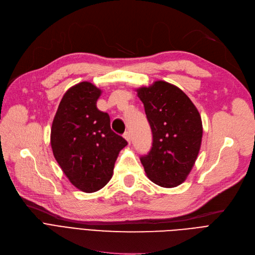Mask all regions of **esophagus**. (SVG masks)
<instances>
[{
    "instance_id": "34e87169",
    "label": "esophagus",
    "mask_w": 255,
    "mask_h": 255,
    "mask_svg": "<svg viewBox=\"0 0 255 255\" xmlns=\"http://www.w3.org/2000/svg\"><path fill=\"white\" fill-rule=\"evenodd\" d=\"M124 137L128 140V143H130V134H129V131H126L125 134H124Z\"/></svg>"
}]
</instances>
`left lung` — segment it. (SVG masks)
I'll return each mask as SVG.
<instances>
[{
    "label": "left lung",
    "mask_w": 255,
    "mask_h": 255,
    "mask_svg": "<svg viewBox=\"0 0 255 255\" xmlns=\"http://www.w3.org/2000/svg\"><path fill=\"white\" fill-rule=\"evenodd\" d=\"M149 123L152 142L140 156L148 178L165 188L180 185L198 155L202 124L199 112L179 88L164 81L138 89Z\"/></svg>",
    "instance_id": "left-lung-1"
}]
</instances>
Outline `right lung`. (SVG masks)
<instances>
[{
  "label": "right lung",
  "mask_w": 255,
  "mask_h": 255,
  "mask_svg": "<svg viewBox=\"0 0 255 255\" xmlns=\"http://www.w3.org/2000/svg\"><path fill=\"white\" fill-rule=\"evenodd\" d=\"M100 95L101 90L88 82L68 89L51 130L55 159L70 183L86 193L108 184L119 151L128 145L111 129L108 113L96 108Z\"/></svg>",
  "instance_id": "add662e5"
}]
</instances>
